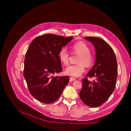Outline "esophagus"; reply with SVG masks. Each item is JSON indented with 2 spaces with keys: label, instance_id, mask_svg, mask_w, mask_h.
Masks as SVG:
<instances>
[{
  "label": "esophagus",
  "instance_id": "34e87169",
  "mask_svg": "<svg viewBox=\"0 0 131 131\" xmlns=\"http://www.w3.org/2000/svg\"><path fill=\"white\" fill-rule=\"evenodd\" d=\"M70 81H75L76 80V79L75 78H73V77H70Z\"/></svg>",
  "mask_w": 131,
  "mask_h": 131
}]
</instances>
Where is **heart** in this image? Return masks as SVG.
<instances>
[{
	"label": "heart",
	"instance_id": "b5f03b06",
	"mask_svg": "<svg viewBox=\"0 0 131 131\" xmlns=\"http://www.w3.org/2000/svg\"><path fill=\"white\" fill-rule=\"evenodd\" d=\"M71 51L73 54H79L77 65L68 66L65 70L67 75L78 77L85 71V66L90 67L93 62V56L90 53L91 50L88 45L83 41H79L71 47ZM58 57L62 64L67 65L69 63L70 54L65 48H62L59 51Z\"/></svg>",
	"mask_w": 131,
	"mask_h": 131
}]
</instances>
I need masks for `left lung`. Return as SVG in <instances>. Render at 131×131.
I'll list each match as a JSON object with an SVG mask.
<instances>
[{"mask_svg": "<svg viewBox=\"0 0 131 131\" xmlns=\"http://www.w3.org/2000/svg\"><path fill=\"white\" fill-rule=\"evenodd\" d=\"M84 39L91 42L95 48V63L86 74L87 77H93L95 80L90 81L86 78L82 80V88L79 94L85 105L97 107L105 102L114 90L117 64L113 49L104 40L93 37Z\"/></svg>", "mask_w": 131, "mask_h": 131, "instance_id": "left-lung-1", "label": "left lung"}]
</instances>
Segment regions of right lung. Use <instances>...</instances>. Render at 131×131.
Returning <instances> with one entry per match:
<instances>
[{
    "label": "right lung",
    "mask_w": 131,
    "mask_h": 131,
    "mask_svg": "<svg viewBox=\"0 0 131 131\" xmlns=\"http://www.w3.org/2000/svg\"><path fill=\"white\" fill-rule=\"evenodd\" d=\"M73 39L46 34L37 37L30 45L23 75L30 93L38 101L45 104L56 101L69 82L68 76L53 75L63 70L58 53Z\"/></svg>",
    "instance_id": "obj_1"
}]
</instances>
